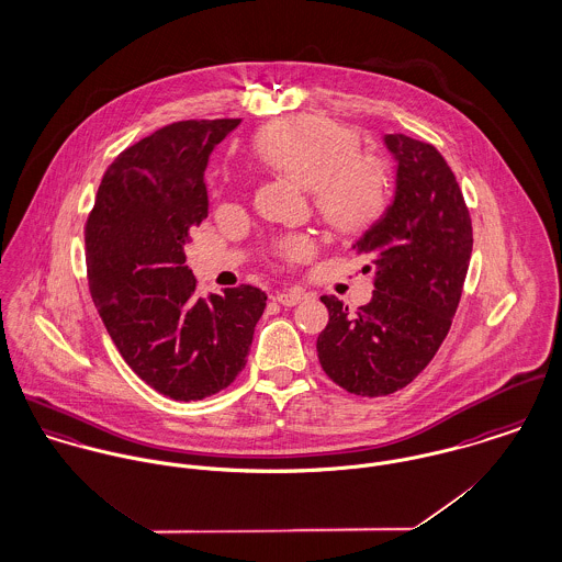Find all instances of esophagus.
<instances>
[{
	"label": "esophagus",
	"mask_w": 562,
	"mask_h": 562,
	"mask_svg": "<svg viewBox=\"0 0 562 562\" xmlns=\"http://www.w3.org/2000/svg\"><path fill=\"white\" fill-rule=\"evenodd\" d=\"M306 300V293L304 291H300V289H289V291H280V293H276V302H280L282 306H286V308H291V306H297V304H302Z\"/></svg>",
	"instance_id": "esophagus-1"
}]
</instances>
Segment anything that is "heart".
<instances>
[{
  "label": "heart",
  "mask_w": 562,
  "mask_h": 562,
  "mask_svg": "<svg viewBox=\"0 0 562 562\" xmlns=\"http://www.w3.org/2000/svg\"><path fill=\"white\" fill-rule=\"evenodd\" d=\"M258 159L311 191L318 217L336 233L356 235L373 226L387 209L392 175L387 164L358 150V137L329 119L304 116L284 125L262 128L254 137ZM311 235L280 237L271 254L284 262L311 258Z\"/></svg>",
  "instance_id": "heart-1"
}]
</instances>
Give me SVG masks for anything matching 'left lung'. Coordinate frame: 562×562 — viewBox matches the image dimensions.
Wrapping results in <instances>:
<instances>
[{"label": "left lung", "instance_id": "obj_1", "mask_svg": "<svg viewBox=\"0 0 562 562\" xmlns=\"http://www.w3.org/2000/svg\"><path fill=\"white\" fill-rule=\"evenodd\" d=\"M385 144L398 161L396 193L356 244V256L376 269L373 300L351 311L321 297L329 321L316 340L318 362L358 396L392 394L427 369L452 325L474 241L461 188L436 146L405 133Z\"/></svg>", "mask_w": 562, "mask_h": 562}]
</instances>
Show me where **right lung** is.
<instances>
[{
    "label": "right lung",
    "instance_id": "add662e5",
    "mask_svg": "<svg viewBox=\"0 0 562 562\" xmlns=\"http://www.w3.org/2000/svg\"><path fill=\"white\" fill-rule=\"evenodd\" d=\"M239 119L161 126L103 175L86 220L90 295L123 360L153 390L200 401L244 371L267 295L241 284L198 295L183 248L209 215L204 168Z\"/></svg>",
    "mask_w": 562,
    "mask_h": 562
}]
</instances>
